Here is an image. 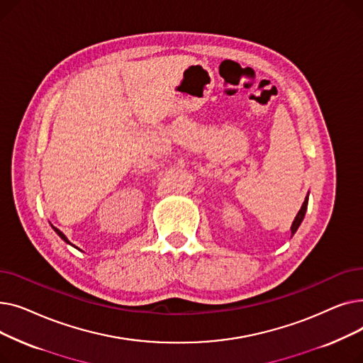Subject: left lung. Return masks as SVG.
I'll return each instance as SVG.
<instances>
[{
    "label": "left lung",
    "instance_id": "obj_1",
    "mask_svg": "<svg viewBox=\"0 0 363 363\" xmlns=\"http://www.w3.org/2000/svg\"><path fill=\"white\" fill-rule=\"evenodd\" d=\"M308 200H309V197L304 199V201H303V204H301V208L298 211V213H297V216H296V219H294V222H293V225H291V235L296 234V231L298 230V226H300V223H301L304 215H306V211H308Z\"/></svg>",
    "mask_w": 363,
    "mask_h": 363
}]
</instances>
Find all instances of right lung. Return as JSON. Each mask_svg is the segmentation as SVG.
Returning a JSON list of instances; mask_svg holds the SVG:
<instances>
[{"mask_svg": "<svg viewBox=\"0 0 363 363\" xmlns=\"http://www.w3.org/2000/svg\"><path fill=\"white\" fill-rule=\"evenodd\" d=\"M51 226H52V225H51ZM52 230H54V231H55V233H57V234H59V235H60V238H62V240H63V241H66V242H67V244H70V245H73V244H72V242H69V240H67V238H66V235H65V234H63V233H62V231H60V230H57V228H55V226H52Z\"/></svg>", "mask_w": 363, "mask_h": 363, "instance_id": "add662e5", "label": "right lung"}]
</instances>
